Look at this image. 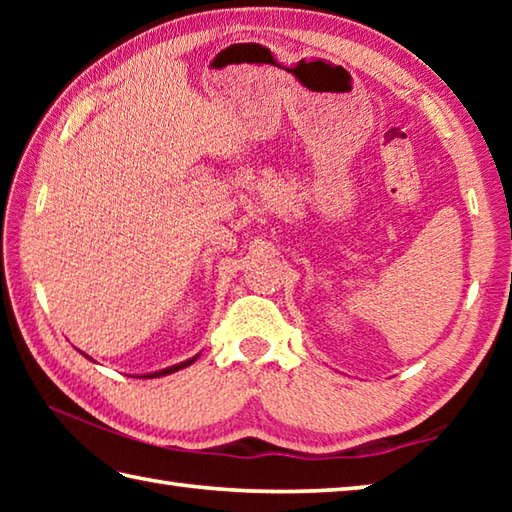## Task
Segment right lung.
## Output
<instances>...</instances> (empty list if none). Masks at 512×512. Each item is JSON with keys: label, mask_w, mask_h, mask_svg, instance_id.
Listing matches in <instances>:
<instances>
[{"label": "right lung", "mask_w": 512, "mask_h": 512, "mask_svg": "<svg viewBox=\"0 0 512 512\" xmlns=\"http://www.w3.org/2000/svg\"><path fill=\"white\" fill-rule=\"evenodd\" d=\"M194 361H196V357H194V359H187V361H183V363H178V366L164 368V370H160V372H151V375H146V377H162V375H171V372H176V370H180V368H187L189 363H194Z\"/></svg>", "instance_id": "add662e5"}]
</instances>
